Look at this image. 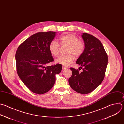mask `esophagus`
Here are the masks:
<instances>
[{"label": "esophagus", "mask_w": 124, "mask_h": 124, "mask_svg": "<svg viewBox=\"0 0 124 124\" xmlns=\"http://www.w3.org/2000/svg\"><path fill=\"white\" fill-rule=\"evenodd\" d=\"M67 68L66 67H65V66H63V67H62V69H63V70H66Z\"/></svg>", "instance_id": "1"}]
</instances>
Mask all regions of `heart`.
Wrapping results in <instances>:
<instances>
[{
  "label": "heart",
  "instance_id": "heart-1",
  "mask_svg": "<svg viewBox=\"0 0 124 124\" xmlns=\"http://www.w3.org/2000/svg\"><path fill=\"white\" fill-rule=\"evenodd\" d=\"M59 41L61 45L68 46L66 55L59 56L56 60L55 63L63 66H68L74 60V55L76 57L80 56L84 50V43L79 41L77 37L72 34H67L61 36ZM49 49L51 54L56 57L59 54V45L55 40L50 43ZM74 55L73 56V55Z\"/></svg>",
  "mask_w": 124,
  "mask_h": 124
}]
</instances>
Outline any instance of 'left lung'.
<instances>
[{
  "instance_id": "1",
  "label": "left lung",
  "mask_w": 124,
  "mask_h": 124,
  "mask_svg": "<svg viewBox=\"0 0 124 124\" xmlns=\"http://www.w3.org/2000/svg\"><path fill=\"white\" fill-rule=\"evenodd\" d=\"M82 37L85 48L76 63L83 68L81 72L70 68L72 74L69 78V83L75 92L86 94L94 90L104 80L108 56L103 44L96 37L87 33H83Z\"/></svg>"
}]
</instances>
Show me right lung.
Returning a JSON list of instances; mask_svg holds the SVG:
<instances>
[{"mask_svg":"<svg viewBox=\"0 0 124 124\" xmlns=\"http://www.w3.org/2000/svg\"><path fill=\"white\" fill-rule=\"evenodd\" d=\"M56 32L35 33L21 43L16 54L18 75L32 92L42 94L49 91L55 82V75L62 70V65L47 66L54 61L49 49Z\"/></svg>","mask_w":124,"mask_h":124,"instance_id":"obj_1","label":"right lung"}]
</instances>
